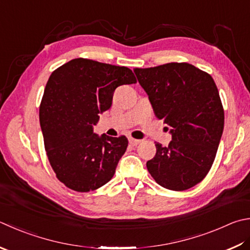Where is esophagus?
I'll list each match as a JSON object with an SVG mask.
<instances>
[{
    "label": "esophagus",
    "instance_id": "obj_1",
    "mask_svg": "<svg viewBox=\"0 0 250 250\" xmlns=\"http://www.w3.org/2000/svg\"><path fill=\"white\" fill-rule=\"evenodd\" d=\"M140 143H141V140H139V139L129 138V144H130L131 146H137V145H139Z\"/></svg>",
    "mask_w": 250,
    "mask_h": 250
}]
</instances>
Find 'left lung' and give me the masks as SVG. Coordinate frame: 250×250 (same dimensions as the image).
Listing matches in <instances>:
<instances>
[{"instance_id": "left-lung-1", "label": "left lung", "mask_w": 250, "mask_h": 250, "mask_svg": "<svg viewBox=\"0 0 250 250\" xmlns=\"http://www.w3.org/2000/svg\"><path fill=\"white\" fill-rule=\"evenodd\" d=\"M154 114L167 124L172 141L155 144L147 168L159 185L185 190L200 183L214 161L224 111L213 78L188 63L135 68Z\"/></svg>"}]
</instances>
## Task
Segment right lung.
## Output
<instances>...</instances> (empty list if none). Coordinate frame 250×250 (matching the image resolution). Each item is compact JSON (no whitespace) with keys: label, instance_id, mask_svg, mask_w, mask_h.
Wrapping results in <instances>:
<instances>
[{"label":"right lung","instance_id":"add662e5","mask_svg":"<svg viewBox=\"0 0 250 250\" xmlns=\"http://www.w3.org/2000/svg\"><path fill=\"white\" fill-rule=\"evenodd\" d=\"M136 83L128 67L75 59L51 74L40 105L44 147L56 177L76 191L95 190L109 182L126 151L125 136L93 133L113 93Z\"/></svg>","mask_w":250,"mask_h":250}]
</instances>
